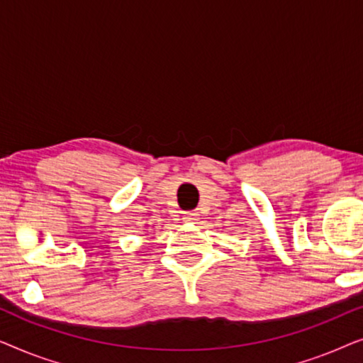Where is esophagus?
I'll list each match as a JSON object with an SVG mask.
<instances>
[{"label": "esophagus", "instance_id": "obj_1", "mask_svg": "<svg viewBox=\"0 0 363 363\" xmlns=\"http://www.w3.org/2000/svg\"><path fill=\"white\" fill-rule=\"evenodd\" d=\"M196 220H198V213L196 211H185V213H183V221L193 223Z\"/></svg>", "mask_w": 363, "mask_h": 363}]
</instances>
